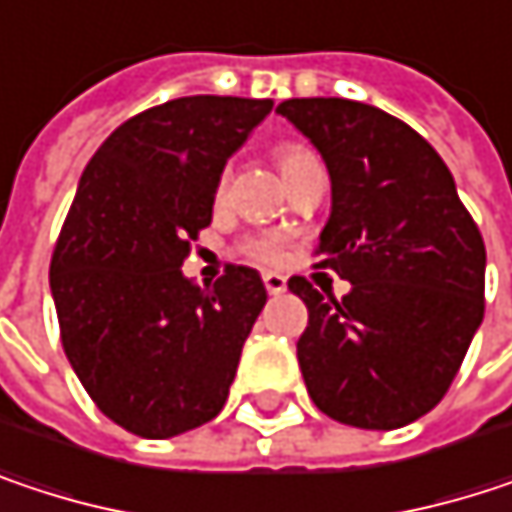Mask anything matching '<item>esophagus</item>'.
I'll list each match as a JSON object with an SVG mask.
<instances>
[{
  "mask_svg": "<svg viewBox=\"0 0 512 512\" xmlns=\"http://www.w3.org/2000/svg\"><path fill=\"white\" fill-rule=\"evenodd\" d=\"M263 287L269 296H281L287 290V278L281 272H263Z\"/></svg>",
  "mask_w": 512,
  "mask_h": 512,
  "instance_id": "esophagus-1",
  "label": "esophagus"
}]
</instances>
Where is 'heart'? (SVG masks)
I'll list each match as a JSON object with an SVG mask.
<instances>
[{"label":"heart","mask_w":512,"mask_h":512,"mask_svg":"<svg viewBox=\"0 0 512 512\" xmlns=\"http://www.w3.org/2000/svg\"><path fill=\"white\" fill-rule=\"evenodd\" d=\"M308 151H302V148H296V145H284L281 151H278V165H281V171L287 168V165H293L299 156H305ZM225 183H228V177H222L219 180V195L225 192ZM243 252L257 260V263H278L281 255H284V243L278 240V237H272V234H260V237H249L246 243H243Z\"/></svg>","instance_id":"obj_1"}]
</instances>
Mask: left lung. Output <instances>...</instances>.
<instances>
[{"label": "left lung", "mask_w": 512, "mask_h": 512, "mask_svg": "<svg viewBox=\"0 0 512 512\" xmlns=\"http://www.w3.org/2000/svg\"><path fill=\"white\" fill-rule=\"evenodd\" d=\"M323 156L332 213L320 266L353 284L323 299L305 278L296 344L311 400L361 430H397L451 388L483 320L486 249L454 174L400 118L344 97H296L275 109Z\"/></svg>", "instance_id": "left-lung-1"}]
</instances>
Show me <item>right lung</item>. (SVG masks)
I'll list each match as a JSON object with an SVG mask.
<instances>
[{
	"instance_id": "obj_1",
	"label": "right lung",
	"mask_w": 512,
	"mask_h": 512,
	"mask_svg": "<svg viewBox=\"0 0 512 512\" xmlns=\"http://www.w3.org/2000/svg\"><path fill=\"white\" fill-rule=\"evenodd\" d=\"M272 100L195 94L124 121L85 165L50 263L61 347L97 409L142 439L213 421L266 305L252 266L183 275L228 159Z\"/></svg>"
}]
</instances>
